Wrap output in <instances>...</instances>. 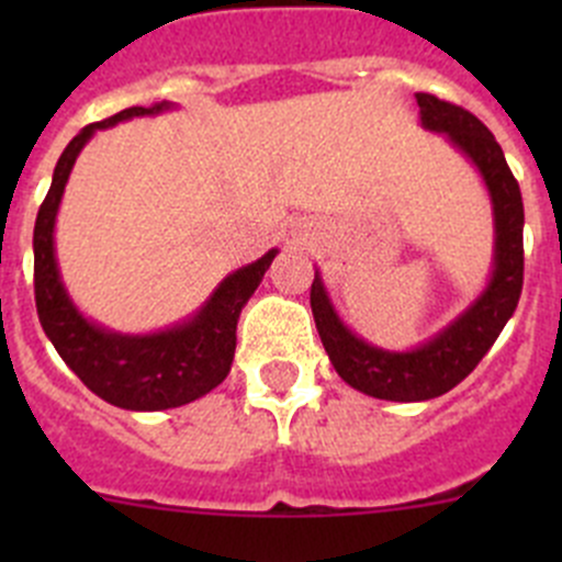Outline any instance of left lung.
I'll list each match as a JSON object with an SVG mask.
<instances>
[{"mask_svg": "<svg viewBox=\"0 0 562 562\" xmlns=\"http://www.w3.org/2000/svg\"><path fill=\"white\" fill-rule=\"evenodd\" d=\"M416 103L424 130L446 133V138L479 168L490 190L492 212H495V266H492L490 285L454 323L435 334L429 342L405 353L375 348L356 337L334 313L321 274L315 271L310 304L334 370L361 394L391 402L435 400L462 383L495 345L503 326L517 310L525 274L522 192L495 135L473 113L435 94L418 92Z\"/></svg>", "mask_w": 562, "mask_h": 562, "instance_id": "1", "label": "left lung"}]
</instances>
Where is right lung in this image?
<instances>
[{
	"instance_id": "right-lung-1",
	"label": "right lung",
	"mask_w": 562,
	"mask_h": 562,
	"mask_svg": "<svg viewBox=\"0 0 562 562\" xmlns=\"http://www.w3.org/2000/svg\"><path fill=\"white\" fill-rule=\"evenodd\" d=\"M171 103L133 105L87 124L61 151L50 190L35 223V304L45 337L83 386L124 411H168L209 394L228 378L241 307L263 280L277 249L225 277L190 321L157 334H116L87 321L61 285L54 252V223L76 157L98 130L133 116L168 111Z\"/></svg>"
}]
</instances>
